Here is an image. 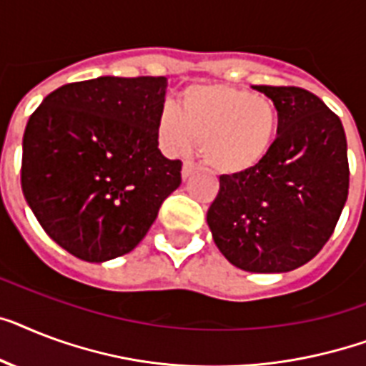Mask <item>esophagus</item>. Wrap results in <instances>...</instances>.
Wrapping results in <instances>:
<instances>
[{"instance_id": "esophagus-1", "label": "esophagus", "mask_w": 366, "mask_h": 366, "mask_svg": "<svg viewBox=\"0 0 366 366\" xmlns=\"http://www.w3.org/2000/svg\"><path fill=\"white\" fill-rule=\"evenodd\" d=\"M193 171H195V163L189 162V159H186V162H184V165H182V178H184V180L192 177Z\"/></svg>"}]
</instances>
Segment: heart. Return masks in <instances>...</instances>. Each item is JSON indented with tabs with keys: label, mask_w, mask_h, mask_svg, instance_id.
Returning a JSON list of instances; mask_svg holds the SVG:
<instances>
[{
	"label": "heart",
	"mask_w": 366,
	"mask_h": 366,
	"mask_svg": "<svg viewBox=\"0 0 366 366\" xmlns=\"http://www.w3.org/2000/svg\"><path fill=\"white\" fill-rule=\"evenodd\" d=\"M278 129V111L269 97L222 84H199L184 92L174 109L157 118L169 152L201 144L204 162L222 173L248 171L269 154Z\"/></svg>",
	"instance_id": "obj_1"
}]
</instances>
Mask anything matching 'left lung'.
Masks as SVG:
<instances>
[{
    "instance_id": "8db88e82",
    "label": "left lung",
    "mask_w": 366,
    "mask_h": 366,
    "mask_svg": "<svg viewBox=\"0 0 366 366\" xmlns=\"http://www.w3.org/2000/svg\"><path fill=\"white\" fill-rule=\"evenodd\" d=\"M278 111L269 154L248 171L219 177L207 212L212 239L248 272H287L316 257L342 214L350 188L342 122L312 92L255 86Z\"/></svg>"
}]
</instances>
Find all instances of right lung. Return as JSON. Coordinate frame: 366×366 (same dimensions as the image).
<instances>
[{
    "mask_svg": "<svg viewBox=\"0 0 366 366\" xmlns=\"http://www.w3.org/2000/svg\"><path fill=\"white\" fill-rule=\"evenodd\" d=\"M165 76H99L44 97L22 141L24 197L46 234L79 259L132 252L182 182L157 148Z\"/></svg>",
    "mask_w": 366,
    "mask_h": 366,
    "instance_id": "obj_1",
    "label": "right lung"
}]
</instances>
